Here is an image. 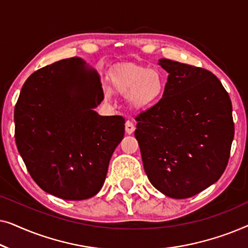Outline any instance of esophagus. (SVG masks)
<instances>
[{
    "label": "esophagus",
    "mask_w": 248,
    "mask_h": 248,
    "mask_svg": "<svg viewBox=\"0 0 248 248\" xmlns=\"http://www.w3.org/2000/svg\"><path fill=\"white\" fill-rule=\"evenodd\" d=\"M134 131H135L134 124L132 123L131 121H126V123H125V132H126L127 134H132Z\"/></svg>",
    "instance_id": "1"
}]
</instances>
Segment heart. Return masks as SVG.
<instances>
[{"instance_id":"heart-1","label":"heart","mask_w":248,"mask_h":248,"mask_svg":"<svg viewBox=\"0 0 248 248\" xmlns=\"http://www.w3.org/2000/svg\"><path fill=\"white\" fill-rule=\"evenodd\" d=\"M110 88L118 94H127L128 106L140 110L160 99L165 89V78L158 69L125 64L111 73ZM106 94L108 96V93Z\"/></svg>"}]
</instances>
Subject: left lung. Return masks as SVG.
<instances>
[{"instance_id":"obj_1","label":"left lung","mask_w":248,"mask_h":248,"mask_svg":"<svg viewBox=\"0 0 248 248\" xmlns=\"http://www.w3.org/2000/svg\"><path fill=\"white\" fill-rule=\"evenodd\" d=\"M162 98L135 117L149 181L172 199H187L221 177L235 126L228 93L210 71L161 59Z\"/></svg>"}]
</instances>
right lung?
<instances>
[{
    "label": "right lung",
    "mask_w": 248,
    "mask_h": 248,
    "mask_svg": "<svg viewBox=\"0 0 248 248\" xmlns=\"http://www.w3.org/2000/svg\"><path fill=\"white\" fill-rule=\"evenodd\" d=\"M97 71L79 57L33 72L15 107L16 148L30 176L63 200L89 199L103 187L111 155L124 137L122 116H100Z\"/></svg>",
    "instance_id": "add662e5"
}]
</instances>
